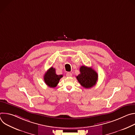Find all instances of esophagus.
Instances as JSON below:
<instances>
[{"label":"esophagus","instance_id":"esophagus-1","mask_svg":"<svg viewBox=\"0 0 135 135\" xmlns=\"http://www.w3.org/2000/svg\"><path fill=\"white\" fill-rule=\"evenodd\" d=\"M66 76H67V77H71V76H72V74H71V73H67L66 74Z\"/></svg>","mask_w":135,"mask_h":135}]
</instances>
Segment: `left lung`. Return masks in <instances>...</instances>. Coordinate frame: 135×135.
Wrapping results in <instances>:
<instances>
[{
	"mask_svg": "<svg viewBox=\"0 0 135 135\" xmlns=\"http://www.w3.org/2000/svg\"><path fill=\"white\" fill-rule=\"evenodd\" d=\"M80 71V74L76 76V79L83 87L90 89L96 84L98 76L94 69L85 66H82Z\"/></svg>",
	"mask_w": 135,
	"mask_h": 135,
	"instance_id": "1",
	"label": "left lung"
}]
</instances>
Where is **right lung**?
Listing matches in <instances>:
<instances>
[{
    "label": "right lung",
    "mask_w": 135,
    "mask_h": 135,
    "mask_svg": "<svg viewBox=\"0 0 135 135\" xmlns=\"http://www.w3.org/2000/svg\"><path fill=\"white\" fill-rule=\"evenodd\" d=\"M62 77V75H56L55 68L51 67L45 73L44 76V80L45 84L48 86L50 88H55L59 83L60 79Z\"/></svg>",
    "instance_id": "obj_1"
}]
</instances>
